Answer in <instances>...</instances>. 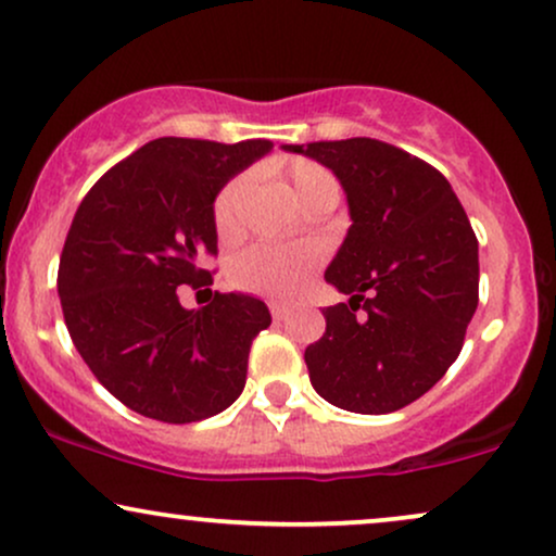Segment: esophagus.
I'll return each mask as SVG.
<instances>
[{"label":"esophagus","mask_w":556,"mask_h":556,"mask_svg":"<svg viewBox=\"0 0 556 556\" xmlns=\"http://www.w3.org/2000/svg\"><path fill=\"white\" fill-rule=\"evenodd\" d=\"M269 311H271L274 320H285L287 316H290V307H287L285 303H271Z\"/></svg>","instance_id":"34e87169"}]
</instances>
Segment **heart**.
Instances as JSON below:
<instances>
[{
	"mask_svg": "<svg viewBox=\"0 0 556 556\" xmlns=\"http://www.w3.org/2000/svg\"><path fill=\"white\" fill-rule=\"evenodd\" d=\"M287 173H290L292 193L303 206L318 199L320 193H339L337 178L320 165L311 163V160H295ZM245 186H249V176L232 178L214 199V225H217L219 236L236 230L238 206L245 193ZM318 261L320 251L316 245H305V249L253 245V249L232 258L227 277L238 290L256 292V295L266 298H290L303 290L307 274L313 271Z\"/></svg>",
	"mask_w": 556,
	"mask_h": 556,
	"instance_id": "1",
	"label": "heart"
}]
</instances>
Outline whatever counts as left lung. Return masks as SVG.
Wrapping results in <instances>:
<instances>
[{"instance_id":"8db88e82","label":"left lung","mask_w":556,"mask_h":556,"mask_svg":"<svg viewBox=\"0 0 556 556\" xmlns=\"http://www.w3.org/2000/svg\"><path fill=\"white\" fill-rule=\"evenodd\" d=\"M285 150L339 178L352 219L326 269L350 303L324 311L326 333L305 350L311 383L339 409L396 412L425 396L464 346L479 303L469 217L443 173L393 144L354 137Z\"/></svg>"}]
</instances>
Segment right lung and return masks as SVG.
Returning a JSON list of instances; mask_svg holds the SVG:
<instances>
[{
    "label": "right lung",
    "instance_id": "1",
    "mask_svg": "<svg viewBox=\"0 0 556 556\" xmlns=\"http://www.w3.org/2000/svg\"><path fill=\"white\" fill-rule=\"evenodd\" d=\"M271 147L152 139L79 204L59 261L64 324L92 376L137 414L199 422L243 393L269 307L243 292H214L186 311L176 290L212 285L202 261L217 253L214 199Z\"/></svg>",
    "mask_w": 556,
    "mask_h": 556
}]
</instances>
